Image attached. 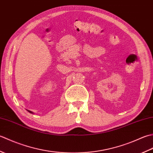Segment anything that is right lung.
Returning <instances> with one entry per match:
<instances>
[{
	"mask_svg": "<svg viewBox=\"0 0 153 153\" xmlns=\"http://www.w3.org/2000/svg\"><path fill=\"white\" fill-rule=\"evenodd\" d=\"M27 110V111L29 112H30V113H31V114H33V112H31V111H30V110Z\"/></svg>",
	"mask_w": 153,
	"mask_h": 153,
	"instance_id": "obj_1",
	"label": "right lung"
}]
</instances>
